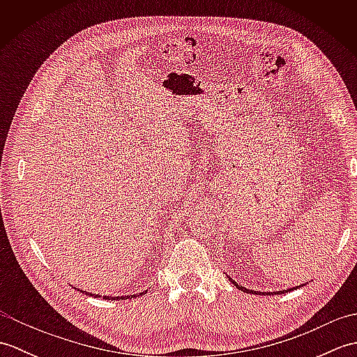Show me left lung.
<instances>
[{
	"label": "left lung",
	"instance_id": "left-lung-1",
	"mask_svg": "<svg viewBox=\"0 0 357 357\" xmlns=\"http://www.w3.org/2000/svg\"><path fill=\"white\" fill-rule=\"evenodd\" d=\"M225 275H227V273H225ZM227 278H229L230 279V282L234 285V287H236V288H239V290L241 291H245V293H252V294H262V296H265V294H280V293H285V291H291V290H296V288H299L301 285H298V287H293V288H287V290H280V291H268V293H265V291H255V290H248V288H245V287H242V285H239L238 282H236V280H233L229 275H227Z\"/></svg>",
	"mask_w": 357,
	"mask_h": 357
}]
</instances>
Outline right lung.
Instances as JSON below:
<instances>
[{"label":"right lung","mask_w":357,"mask_h":357,"mask_svg":"<svg viewBox=\"0 0 357 357\" xmlns=\"http://www.w3.org/2000/svg\"><path fill=\"white\" fill-rule=\"evenodd\" d=\"M77 290L89 296V293H87V291H82V290H79V288H77ZM144 293H147V290H146V291H142V293H139V294H144ZM139 294H132V296H101V294H96V293H90V296H93V298H102V299H107V301H123V299H130V298H136V296H139Z\"/></svg>","instance_id":"right-lung-1"}]
</instances>
